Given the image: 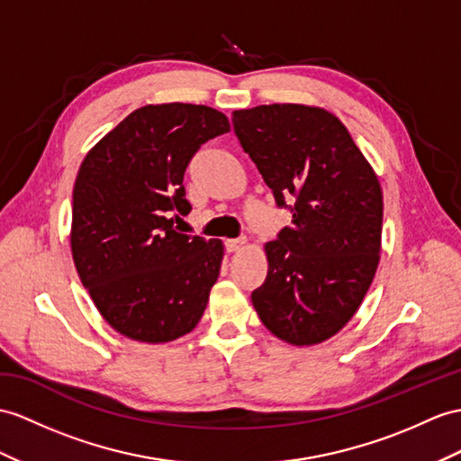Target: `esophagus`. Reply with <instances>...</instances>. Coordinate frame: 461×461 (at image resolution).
Returning a JSON list of instances; mask_svg holds the SVG:
<instances>
[{
	"label": "esophagus",
	"instance_id": "esophagus-1",
	"mask_svg": "<svg viewBox=\"0 0 461 461\" xmlns=\"http://www.w3.org/2000/svg\"><path fill=\"white\" fill-rule=\"evenodd\" d=\"M244 244H246V239H229V240H224V249H227L229 252H237V250L244 249Z\"/></svg>",
	"mask_w": 461,
	"mask_h": 461
}]
</instances>
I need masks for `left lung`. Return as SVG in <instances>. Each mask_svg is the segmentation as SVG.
<instances>
[{
    "label": "left lung",
    "mask_w": 461,
    "mask_h": 461,
    "mask_svg": "<svg viewBox=\"0 0 461 461\" xmlns=\"http://www.w3.org/2000/svg\"><path fill=\"white\" fill-rule=\"evenodd\" d=\"M232 127L277 207L294 215L266 244L254 309L277 339L319 344L354 317L374 282L384 222L377 176L324 109L258 105L234 111Z\"/></svg>",
    "instance_id": "8db88e82"
}]
</instances>
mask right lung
I'll return each mask as SVG.
<instances>
[{
  "mask_svg": "<svg viewBox=\"0 0 461 461\" xmlns=\"http://www.w3.org/2000/svg\"><path fill=\"white\" fill-rule=\"evenodd\" d=\"M230 131L207 105H146L84 158L74 184L72 256L97 311L117 332L170 342L195 329L222 260L221 240L182 234L184 174L201 144Z\"/></svg>",
  "mask_w": 461,
  "mask_h": 461,
  "instance_id": "right-lung-1",
  "label": "right lung"
}]
</instances>
